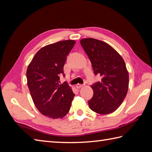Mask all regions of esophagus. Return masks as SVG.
<instances>
[{
    "label": "esophagus",
    "instance_id": "esophagus-1",
    "mask_svg": "<svg viewBox=\"0 0 152 152\" xmlns=\"http://www.w3.org/2000/svg\"><path fill=\"white\" fill-rule=\"evenodd\" d=\"M83 86H84L83 84H80V83H78V84H76V88L79 89V88H82V87H83Z\"/></svg>",
    "mask_w": 152,
    "mask_h": 152
}]
</instances>
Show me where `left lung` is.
<instances>
[{
  "mask_svg": "<svg viewBox=\"0 0 152 152\" xmlns=\"http://www.w3.org/2000/svg\"><path fill=\"white\" fill-rule=\"evenodd\" d=\"M80 44L91 61L95 75L102 77L101 82L91 86L93 96L88 101L89 108L100 114H110L127 95L129 73L125 61L114 48L101 40L83 38Z\"/></svg>",
  "mask_w": 152,
  "mask_h": 152,
  "instance_id": "1",
  "label": "left lung"
}]
</instances>
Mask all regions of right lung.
Returning a JSON list of instances; mask_svg holds the SVG:
<instances>
[{
	"label": "right lung",
	"instance_id": "add662e5",
	"mask_svg": "<svg viewBox=\"0 0 152 152\" xmlns=\"http://www.w3.org/2000/svg\"><path fill=\"white\" fill-rule=\"evenodd\" d=\"M76 42L59 41L42 48L35 54L27 70V86L39 112L48 118H63L69 112L74 93L60 76L66 57Z\"/></svg>",
	"mask_w": 152,
	"mask_h": 152
}]
</instances>
